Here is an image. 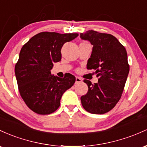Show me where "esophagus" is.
<instances>
[{
    "label": "esophagus",
    "instance_id": "1",
    "mask_svg": "<svg viewBox=\"0 0 147 147\" xmlns=\"http://www.w3.org/2000/svg\"><path fill=\"white\" fill-rule=\"evenodd\" d=\"M82 82V79L79 77L76 76V83H78V82Z\"/></svg>",
    "mask_w": 147,
    "mask_h": 147
}]
</instances>
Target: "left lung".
Masks as SVG:
<instances>
[{
  "mask_svg": "<svg viewBox=\"0 0 147 147\" xmlns=\"http://www.w3.org/2000/svg\"><path fill=\"white\" fill-rule=\"evenodd\" d=\"M80 37L93 45L87 69H94L98 82L84 80L88 92L80 100L84 109L92 114L109 112L121 98L129 73L128 56L124 47L110 34L88 30Z\"/></svg>",
  "mask_w": 147,
  "mask_h": 147,
  "instance_id": "8db88e82",
  "label": "left lung"
}]
</instances>
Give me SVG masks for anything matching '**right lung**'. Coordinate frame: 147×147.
Masks as SVG:
<instances>
[{"mask_svg": "<svg viewBox=\"0 0 147 147\" xmlns=\"http://www.w3.org/2000/svg\"><path fill=\"white\" fill-rule=\"evenodd\" d=\"M77 33L42 32L23 46L15 65V76L20 94L28 107L39 115L53 113L60 107L62 95L73 86L75 76L51 75L53 63L62 58L61 49Z\"/></svg>", "mask_w": 147, "mask_h": 147, "instance_id": "1", "label": "right lung"}]
</instances>
